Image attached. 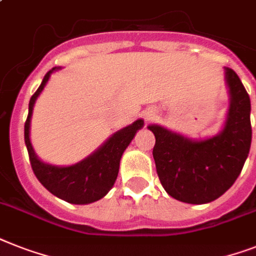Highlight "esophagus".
<instances>
[{"instance_id": "esophagus-1", "label": "esophagus", "mask_w": 256, "mask_h": 256, "mask_svg": "<svg viewBox=\"0 0 256 256\" xmlns=\"http://www.w3.org/2000/svg\"><path fill=\"white\" fill-rule=\"evenodd\" d=\"M151 116H154V113H152V112H150V113L148 114H147V117H151Z\"/></svg>"}]
</instances>
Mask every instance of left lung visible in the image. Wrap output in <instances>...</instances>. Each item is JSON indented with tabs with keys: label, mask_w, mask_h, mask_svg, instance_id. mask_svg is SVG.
I'll use <instances>...</instances> for the list:
<instances>
[{
	"label": "left lung",
	"mask_w": 256,
	"mask_h": 256,
	"mask_svg": "<svg viewBox=\"0 0 256 256\" xmlns=\"http://www.w3.org/2000/svg\"><path fill=\"white\" fill-rule=\"evenodd\" d=\"M230 109L225 128L217 136L194 142L160 126L152 156L162 186L171 197L186 204L214 201L234 184L251 146L250 97L238 74L226 68Z\"/></svg>",
	"instance_id": "8db88e82"
}]
</instances>
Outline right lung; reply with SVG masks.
Here are the masks:
<instances>
[{
	"label": "right lung",
	"mask_w": 256,
	"mask_h": 256,
	"mask_svg": "<svg viewBox=\"0 0 256 256\" xmlns=\"http://www.w3.org/2000/svg\"><path fill=\"white\" fill-rule=\"evenodd\" d=\"M55 70L56 67L46 74L42 84L39 85L36 92L31 96L28 102V116L24 122V143L31 168L42 186L52 193L54 196L70 204L94 202L102 198L114 186L118 176L122 154L132 140L135 132L143 126V121L138 120L128 128L117 132L93 155L74 166L55 167L42 163L34 154L28 138L30 118L35 100L44 88L51 72Z\"/></svg>",
	"instance_id": "1"
}]
</instances>
